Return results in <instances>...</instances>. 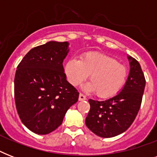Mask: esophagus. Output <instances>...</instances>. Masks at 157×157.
Returning <instances> with one entry per match:
<instances>
[{
	"mask_svg": "<svg viewBox=\"0 0 157 157\" xmlns=\"http://www.w3.org/2000/svg\"><path fill=\"white\" fill-rule=\"evenodd\" d=\"M86 95H84L83 94H79V100L80 101H84V100H86Z\"/></svg>",
	"mask_w": 157,
	"mask_h": 157,
	"instance_id": "esophagus-1",
	"label": "esophagus"
}]
</instances>
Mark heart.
Here are the masks:
<instances>
[{"label":"heart","mask_w":157,"mask_h":157,"mask_svg":"<svg viewBox=\"0 0 157 157\" xmlns=\"http://www.w3.org/2000/svg\"><path fill=\"white\" fill-rule=\"evenodd\" d=\"M65 73L71 85L78 86L90 75L86 90L95 91L100 98H110L126 83L128 69L112 57L98 52L84 54L81 60L71 59L65 64Z\"/></svg>","instance_id":"b5f03b06"}]
</instances>
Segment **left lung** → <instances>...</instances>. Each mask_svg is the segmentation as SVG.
<instances>
[{
  "mask_svg": "<svg viewBox=\"0 0 157 157\" xmlns=\"http://www.w3.org/2000/svg\"><path fill=\"white\" fill-rule=\"evenodd\" d=\"M128 59L130 71L122 90L107 100L89 99L90 109L86 118V126L102 138H112L125 131L141 107L145 76L139 62L130 56Z\"/></svg>",
  "mask_w": 157,
  "mask_h": 157,
  "instance_id": "left-lung-1",
  "label": "left lung"
}]
</instances>
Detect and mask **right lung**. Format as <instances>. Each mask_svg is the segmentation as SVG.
Segmentation results:
<instances>
[{"instance_id":"right-lung-1","label":"right lung","mask_w":157,"mask_h":157,"mask_svg":"<svg viewBox=\"0 0 157 157\" xmlns=\"http://www.w3.org/2000/svg\"><path fill=\"white\" fill-rule=\"evenodd\" d=\"M67 46V41H50L33 48L17 67L16 109L24 125L35 134L55 130L78 100L79 92L67 81L63 66Z\"/></svg>"}]
</instances>
